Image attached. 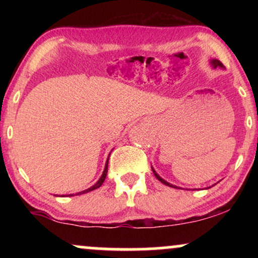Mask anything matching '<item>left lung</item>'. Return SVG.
<instances>
[{
	"label": "left lung",
	"mask_w": 258,
	"mask_h": 258,
	"mask_svg": "<svg viewBox=\"0 0 258 258\" xmlns=\"http://www.w3.org/2000/svg\"><path fill=\"white\" fill-rule=\"evenodd\" d=\"M210 64H211V67H213V68H217V67H220V68H223V67H224L223 64H222V63H221L220 61H218V59H215V58H213V59H210ZM151 170H153V172H154V175H155V177H156V178H157V179H158V181H160V182H162V183H163V184H165V185H168V186H171V188L178 189V188H177V186H176V185H174V184H171V183H169V182H167V181H165V179H163V178H162V177H161V176H160V175H158L156 171H155V169H154L153 167H151Z\"/></svg>",
	"instance_id": "8db88e82"
}]
</instances>
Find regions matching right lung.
<instances>
[{
  "label": "right lung",
  "mask_w": 258,
  "mask_h": 258,
  "mask_svg": "<svg viewBox=\"0 0 258 258\" xmlns=\"http://www.w3.org/2000/svg\"><path fill=\"white\" fill-rule=\"evenodd\" d=\"M110 155V154H109ZM108 161H109V157H108V160H107V162H105V167H104V170H103V174H102V176L100 177V179H98V181L95 183V184L93 185V186H90V188H88V189H86V190H83V191H80V192H76L75 195H82V194H86V192H89V191H93V190H95V189H97V188H100V186L103 184V182H104V179H105V177H107V172H108ZM69 196H74V194H70Z\"/></svg>",
  "instance_id": "add662e5"
}]
</instances>
